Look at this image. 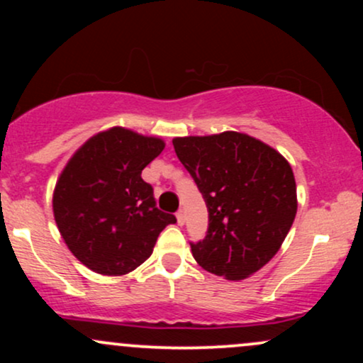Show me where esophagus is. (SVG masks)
Wrapping results in <instances>:
<instances>
[{
	"mask_svg": "<svg viewBox=\"0 0 363 363\" xmlns=\"http://www.w3.org/2000/svg\"><path fill=\"white\" fill-rule=\"evenodd\" d=\"M176 216H177V223L179 225H184L186 223V211L184 210H179L177 213H176Z\"/></svg>",
	"mask_w": 363,
	"mask_h": 363,
	"instance_id": "esophagus-1",
	"label": "esophagus"
}]
</instances>
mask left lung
<instances>
[{
	"instance_id": "1",
	"label": "left lung",
	"mask_w": 363,
	"mask_h": 363,
	"mask_svg": "<svg viewBox=\"0 0 363 363\" xmlns=\"http://www.w3.org/2000/svg\"><path fill=\"white\" fill-rule=\"evenodd\" d=\"M172 145L208 208L205 239L189 242L194 259L227 280L256 273L278 252L297 213L290 164L235 131L174 138Z\"/></svg>"
}]
</instances>
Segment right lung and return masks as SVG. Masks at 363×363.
Masks as SVG:
<instances>
[{"instance_id":"right-lung-1","label":"right lung","mask_w":363,"mask_h":363,"mask_svg":"<svg viewBox=\"0 0 363 363\" xmlns=\"http://www.w3.org/2000/svg\"><path fill=\"white\" fill-rule=\"evenodd\" d=\"M164 141L112 128L86 141L62 170L52 208L62 239L91 272L119 277L138 268L176 216L157 208L143 170Z\"/></svg>"}]
</instances>
